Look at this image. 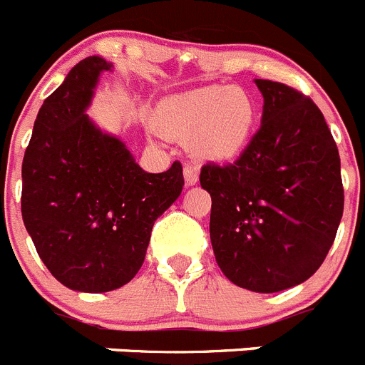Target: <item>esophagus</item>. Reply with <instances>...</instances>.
Wrapping results in <instances>:
<instances>
[{
    "instance_id": "1",
    "label": "esophagus",
    "mask_w": 365,
    "mask_h": 365,
    "mask_svg": "<svg viewBox=\"0 0 365 365\" xmlns=\"http://www.w3.org/2000/svg\"><path fill=\"white\" fill-rule=\"evenodd\" d=\"M182 173H185L186 185L188 186L197 185V180H199V168L197 166H193V164H186L185 170H182Z\"/></svg>"
}]
</instances>
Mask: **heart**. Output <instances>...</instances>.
<instances>
[{"label": "heart", "mask_w": 365, "mask_h": 365, "mask_svg": "<svg viewBox=\"0 0 365 365\" xmlns=\"http://www.w3.org/2000/svg\"><path fill=\"white\" fill-rule=\"evenodd\" d=\"M256 120L252 95L230 86L173 95L157 109L160 130L180 143H192L193 151L208 160L237 157L252 137Z\"/></svg>", "instance_id": "heart-1"}]
</instances>
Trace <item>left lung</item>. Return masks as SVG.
Wrapping results in <instances>:
<instances>
[{
	"label": "left lung",
	"instance_id": "1",
	"mask_svg": "<svg viewBox=\"0 0 365 365\" xmlns=\"http://www.w3.org/2000/svg\"><path fill=\"white\" fill-rule=\"evenodd\" d=\"M261 125L232 164L208 163L210 240L222 274L254 292H279L320 269L344 214L340 155L324 115L285 83L256 80Z\"/></svg>",
	"mask_w": 365,
	"mask_h": 365
}]
</instances>
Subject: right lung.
Wrapping results in <instances>:
<instances>
[{
  "mask_svg": "<svg viewBox=\"0 0 365 365\" xmlns=\"http://www.w3.org/2000/svg\"><path fill=\"white\" fill-rule=\"evenodd\" d=\"M89 56L43 100L21 166V215L38 256L62 285L108 292L140 270L157 217L185 186L182 166L148 173L120 138L86 115L98 76Z\"/></svg>",
  "mask_w": 365,
  "mask_h": 365,
  "instance_id": "1",
  "label": "right lung"
}]
</instances>
